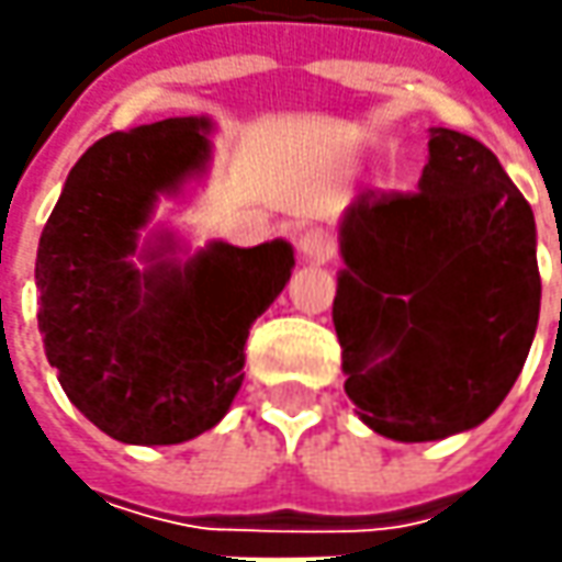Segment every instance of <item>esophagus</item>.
I'll use <instances>...</instances> for the list:
<instances>
[{
  "mask_svg": "<svg viewBox=\"0 0 562 562\" xmlns=\"http://www.w3.org/2000/svg\"><path fill=\"white\" fill-rule=\"evenodd\" d=\"M296 249H300V256H303L306 262L322 266V262H328V259L335 256V237H331L325 227H306V231L300 234V240H296Z\"/></svg>",
  "mask_w": 562,
  "mask_h": 562,
  "instance_id": "1",
  "label": "esophagus"
}]
</instances>
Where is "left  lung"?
<instances>
[{"label": "left lung", "instance_id": "left-lung-1", "mask_svg": "<svg viewBox=\"0 0 562 562\" xmlns=\"http://www.w3.org/2000/svg\"><path fill=\"white\" fill-rule=\"evenodd\" d=\"M535 215L497 156L431 127L416 193H362L340 222L344 391L391 441H441L504 403L541 313Z\"/></svg>", "mask_w": 562, "mask_h": 562}]
</instances>
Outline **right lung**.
<instances>
[{
  "label": "right lung",
  "mask_w": 562,
  "mask_h": 562,
  "mask_svg": "<svg viewBox=\"0 0 562 562\" xmlns=\"http://www.w3.org/2000/svg\"><path fill=\"white\" fill-rule=\"evenodd\" d=\"M203 115L115 131L61 187L36 249L40 335L58 384L121 443H184L225 419L244 384L247 337L291 281L293 247L269 240L196 252L159 227L212 162Z\"/></svg>",
  "instance_id": "1"
}]
</instances>
